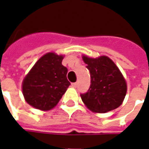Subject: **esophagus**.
Segmentation results:
<instances>
[{
  "label": "esophagus",
  "instance_id": "34e87169",
  "mask_svg": "<svg viewBox=\"0 0 149 149\" xmlns=\"http://www.w3.org/2000/svg\"><path fill=\"white\" fill-rule=\"evenodd\" d=\"M71 85H72L73 87H77V86H78V83H77V82H73Z\"/></svg>",
  "mask_w": 149,
  "mask_h": 149
}]
</instances>
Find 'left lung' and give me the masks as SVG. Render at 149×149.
I'll use <instances>...</instances> for the list:
<instances>
[{
  "instance_id": "8db88e82",
  "label": "left lung",
  "mask_w": 149,
  "mask_h": 149,
  "mask_svg": "<svg viewBox=\"0 0 149 149\" xmlns=\"http://www.w3.org/2000/svg\"><path fill=\"white\" fill-rule=\"evenodd\" d=\"M82 59L91 74V86L81 94L83 103L95 113H106L122 104L127 91L126 82L116 64L107 56Z\"/></svg>"
}]
</instances>
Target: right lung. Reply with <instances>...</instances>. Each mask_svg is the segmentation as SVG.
<instances>
[{
  "label": "right lung",
  "instance_id": "add662e5",
  "mask_svg": "<svg viewBox=\"0 0 149 149\" xmlns=\"http://www.w3.org/2000/svg\"><path fill=\"white\" fill-rule=\"evenodd\" d=\"M63 56L49 52L38 60L22 84L25 101L40 110L54 108L65 94L70 82L67 68L62 64Z\"/></svg>",
  "mask_w": 149,
  "mask_h": 149
}]
</instances>
